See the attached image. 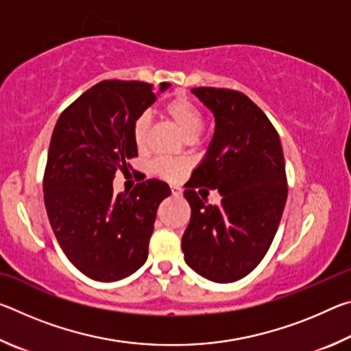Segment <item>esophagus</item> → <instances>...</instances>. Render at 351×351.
<instances>
[{
    "label": "esophagus",
    "instance_id": "esophagus-1",
    "mask_svg": "<svg viewBox=\"0 0 351 351\" xmlns=\"http://www.w3.org/2000/svg\"><path fill=\"white\" fill-rule=\"evenodd\" d=\"M171 195H173V197H181L182 189L178 187V186H171Z\"/></svg>",
    "mask_w": 351,
    "mask_h": 351
}]
</instances>
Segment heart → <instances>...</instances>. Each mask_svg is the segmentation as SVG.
I'll return each mask as SVG.
<instances>
[{"mask_svg":"<svg viewBox=\"0 0 351 351\" xmlns=\"http://www.w3.org/2000/svg\"><path fill=\"white\" fill-rule=\"evenodd\" d=\"M165 114H167L180 132L186 136L189 141L198 138L204 128V114L199 106L186 96H176L164 106ZM148 128H150V116L142 112L133 123V139L138 148H144L147 144ZM152 173H154L162 180L176 181L182 175L184 164L170 158H158L150 165Z\"/></svg>","mask_w":351,"mask_h":351,"instance_id":"1","label":"heart"}]
</instances>
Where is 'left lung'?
<instances>
[{"instance_id":"left-lung-1","label":"left lung","mask_w":351,"mask_h":351,"mask_svg":"<svg viewBox=\"0 0 351 351\" xmlns=\"http://www.w3.org/2000/svg\"><path fill=\"white\" fill-rule=\"evenodd\" d=\"M192 93L215 116V133L184 190L192 215L181 246L195 272L229 283L257 268L274 240L288 197L283 150L268 116L246 94L212 86ZM203 186L217 188L222 203L207 205Z\"/></svg>"}]
</instances>
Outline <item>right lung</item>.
<instances>
[{
    "mask_svg": "<svg viewBox=\"0 0 351 351\" xmlns=\"http://www.w3.org/2000/svg\"><path fill=\"white\" fill-rule=\"evenodd\" d=\"M169 86L162 82L159 91ZM156 99L152 83L102 80L64 108L52 132L46 212L63 252L93 280H121L145 263L158 207L170 195L158 180L130 193L112 190L116 171H127L138 156L136 117Z\"/></svg>",
    "mask_w": 351,
    "mask_h": 351,
    "instance_id": "obj_1",
    "label": "right lung"
}]
</instances>
